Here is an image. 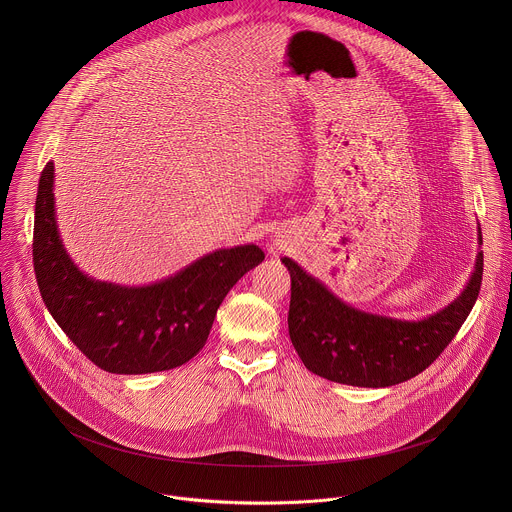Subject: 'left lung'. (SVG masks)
Returning a JSON list of instances; mask_svg holds the SVG:
<instances>
[{
  "instance_id": "obj_1",
  "label": "left lung",
  "mask_w": 512,
  "mask_h": 512,
  "mask_svg": "<svg viewBox=\"0 0 512 512\" xmlns=\"http://www.w3.org/2000/svg\"><path fill=\"white\" fill-rule=\"evenodd\" d=\"M282 264L292 276L290 339L305 368L327 380L365 388L400 384L432 365L467 319L483 280L481 250L457 299L426 319L402 321L347 305L292 258H282Z\"/></svg>"
}]
</instances>
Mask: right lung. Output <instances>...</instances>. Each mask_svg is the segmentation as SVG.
I'll return each mask as SVG.
<instances>
[{
  "label": "right lung",
  "instance_id": "right-lung-1",
  "mask_svg": "<svg viewBox=\"0 0 512 512\" xmlns=\"http://www.w3.org/2000/svg\"><path fill=\"white\" fill-rule=\"evenodd\" d=\"M55 165L39 179L33 266L41 297L76 345L114 374L161 372L189 363L207 343L230 288L264 260L256 244L220 248L171 278L142 288L98 282L69 258L55 217Z\"/></svg>",
  "mask_w": 512,
  "mask_h": 512
}]
</instances>
